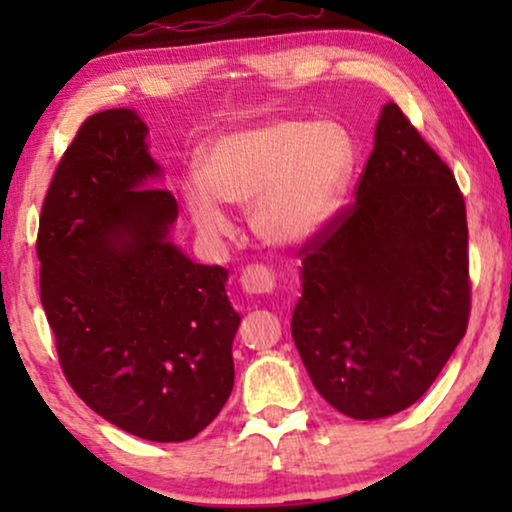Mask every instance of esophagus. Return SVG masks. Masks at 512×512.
I'll use <instances>...</instances> for the list:
<instances>
[{
    "instance_id": "esophagus-1",
    "label": "esophagus",
    "mask_w": 512,
    "mask_h": 512,
    "mask_svg": "<svg viewBox=\"0 0 512 512\" xmlns=\"http://www.w3.org/2000/svg\"><path fill=\"white\" fill-rule=\"evenodd\" d=\"M242 289L249 293V296H270L272 291H275L277 286V279H275V272L270 268H265L261 263H251L247 268L242 270Z\"/></svg>"
}]
</instances>
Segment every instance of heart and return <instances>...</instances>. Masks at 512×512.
Wrapping results in <instances>:
<instances>
[{"label":"heart","mask_w":512,"mask_h":512,"mask_svg":"<svg viewBox=\"0 0 512 512\" xmlns=\"http://www.w3.org/2000/svg\"><path fill=\"white\" fill-rule=\"evenodd\" d=\"M354 142L338 123L282 118L230 132L205 153V177L184 179L193 223L209 240L233 230L223 202L254 207V226L275 244H305L331 226L354 172Z\"/></svg>","instance_id":"1"}]
</instances>
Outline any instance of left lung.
I'll list each match as a JSON object with an SVG mask.
<instances>
[{
  "label": "left lung",
  "mask_w": 512,
  "mask_h": 512,
  "mask_svg": "<svg viewBox=\"0 0 512 512\" xmlns=\"http://www.w3.org/2000/svg\"><path fill=\"white\" fill-rule=\"evenodd\" d=\"M291 335L314 387L352 419L419 401L466 335V205L398 104H384L356 200L300 247Z\"/></svg>",
  "instance_id": "obj_1"
}]
</instances>
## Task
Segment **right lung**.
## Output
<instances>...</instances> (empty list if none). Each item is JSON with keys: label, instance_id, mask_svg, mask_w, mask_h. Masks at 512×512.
<instances>
[{"label": "right lung", "instance_id": "1", "mask_svg": "<svg viewBox=\"0 0 512 512\" xmlns=\"http://www.w3.org/2000/svg\"><path fill=\"white\" fill-rule=\"evenodd\" d=\"M146 125L132 109L83 121L39 216L41 305L60 368L97 415L153 443L191 440L235 382L240 314L228 270L170 242L177 200L146 181Z\"/></svg>", "mask_w": 512, "mask_h": 512}]
</instances>
